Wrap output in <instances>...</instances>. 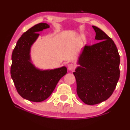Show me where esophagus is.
<instances>
[{
	"mask_svg": "<svg viewBox=\"0 0 130 130\" xmlns=\"http://www.w3.org/2000/svg\"><path fill=\"white\" fill-rule=\"evenodd\" d=\"M68 68L69 70H73L75 68V65L73 63H70L68 65Z\"/></svg>",
	"mask_w": 130,
	"mask_h": 130,
	"instance_id": "esophagus-1",
	"label": "esophagus"
}]
</instances>
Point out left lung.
I'll return each instance as SVG.
<instances>
[{"mask_svg":"<svg viewBox=\"0 0 130 130\" xmlns=\"http://www.w3.org/2000/svg\"><path fill=\"white\" fill-rule=\"evenodd\" d=\"M93 28L95 39L101 42L84 46L78 59L80 66L73 73L78 96L87 105L108 99L120 77V56L115 42L99 28Z\"/></svg>","mask_w":130,"mask_h":130,"instance_id":"8db88e82","label":"left lung"}]
</instances>
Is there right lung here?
Returning <instances> with one entry per match:
<instances>
[{
    "instance_id": "right-lung-1",
    "label": "right lung",
    "mask_w": 130,
    "mask_h": 130,
    "mask_svg": "<svg viewBox=\"0 0 130 130\" xmlns=\"http://www.w3.org/2000/svg\"><path fill=\"white\" fill-rule=\"evenodd\" d=\"M48 28L46 23L31 27L21 36L12 53L11 76L20 96L29 101L40 102L47 99L67 74L65 67L42 70L31 63V47L39 36L37 32Z\"/></svg>"
}]
</instances>
